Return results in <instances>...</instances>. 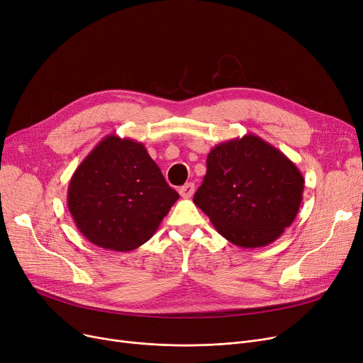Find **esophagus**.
Returning <instances> with one entry per match:
<instances>
[{
    "instance_id": "obj_1",
    "label": "esophagus",
    "mask_w": 363,
    "mask_h": 363,
    "mask_svg": "<svg viewBox=\"0 0 363 363\" xmlns=\"http://www.w3.org/2000/svg\"><path fill=\"white\" fill-rule=\"evenodd\" d=\"M179 194H181V197H184V199H189V197H191V196L194 194V184H193V182H188V184L182 185V186L179 188Z\"/></svg>"
}]
</instances>
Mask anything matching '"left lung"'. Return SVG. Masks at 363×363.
<instances>
[{
  "mask_svg": "<svg viewBox=\"0 0 363 363\" xmlns=\"http://www.w3.org/2000/svg\"><path fill=\"white\" fill-rule=\"evenodd\" d=\"M194 204L228 241L256 249L274 242L298 213L304 178L278 148L253 133L218 144Z\"/></svg>",
  "mask_w": 363,
  "mask_h": 363,
  "instance_id": "1",
  "label": "left lung"
}]
</instances>
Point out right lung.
<instances>
[{
  "mask_svg": "<svg viewBox=\"0 0 363 363\" xmlns=\"http://www.w3.org/2000/svg\"><path fill=\"white\" fill-rule=\"evenodd\" d=\"M179 194L164 181L144 144L107 135L76 167L69 212L82 235L114 252L148 241Z\"/></svg>",
  "mask_w": 363,
  "mask_h": 363,
  "instance_id": "add662e5",
  "label": "right lung"
}]
</instances>
